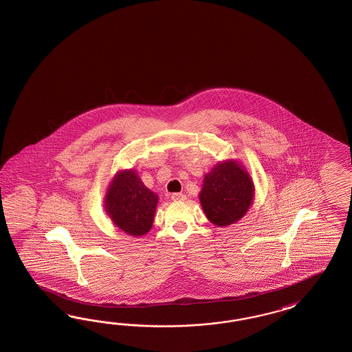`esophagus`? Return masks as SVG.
<instances>
[{
  "label": "esophagus",
  "instance_id": "34e87169",
  "mask_svg": "<svg viewBox=\"0 0 352 352\" xmlns=\"http://www.w3.org/2000/svg\"><path fill=\"white\" fill-rule=\"evenodd\" d=\"M171 200L173 201H183V200H186V196L183 193H173Z\"/></svg>",
  "mask_w": 352,
  "mask_h": 352
}]
</instances>
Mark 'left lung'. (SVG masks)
I'll use <instances>...</instances> for the list:
<instances>
[{
	"instance_id": "obj_1",
	"label": "left lung",
	"mask_w": 352,
	"mask_h": 352,
	"mask_svg": "<svg viewBox=\"0 0 352 352\" xmlns=\"http://www.w3.org/2000/svg\"><path fill=\"white\" fill-rule=\"evenodd\" d=\"M254 193V183L245 166L239 161L226 160L205 174L199 199L206 218L218 227H226L248 213Z\"/></svg>"
}]
</instances>
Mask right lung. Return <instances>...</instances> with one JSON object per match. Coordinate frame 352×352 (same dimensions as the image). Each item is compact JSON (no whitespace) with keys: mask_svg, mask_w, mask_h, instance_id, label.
Masks as SVG:
<instances>
[{"mask_svg":"<svg viewBox=\"0 0 352 352\" xmlns=\"http://www.w3.org/2000/svg\"><path fill=\"white\" fill-rule=\"evenodd\" d=\"M157 203V193L144 186L134 169L118 171L104 196L107 215L122 232L135 237L152 228Z\"/></svg>","mask_w":352,"mask_h":352,"instance_id":"right-lung-1","label":"right lung"}]
</instances>
